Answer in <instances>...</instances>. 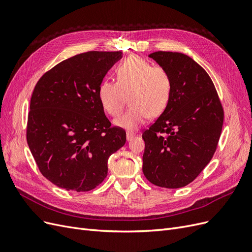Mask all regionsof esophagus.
I'll return each mask as SVG.
<instances>
[{
	"instance_id": "esophagus-1",
	"label": "esophagus",
	"mask_w": 252,
	"mask_h": 252,
	"mask_svg": "<svg viewBox=\"0 0 252 252\" xmlns=\"http://www.w3.org/2000/svg\"><path fill=\"white\" fill-rule=\"evenodd\" d=\"M135 136V133L134 132H130V131H127L126 133V138H127V141H130L132 140Z\"/></svg>"
}]
</instances>
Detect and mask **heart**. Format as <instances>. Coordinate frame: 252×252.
Here are the masks:
<instances>
[{
    "label": "heart",
    "mask_w": 252,
    "mask_h": 252,
    "mask_svg": "<svg viewBox=\"0 0 252 252\" xmlns=\"http://www.w3.org/2000/svg\"><path fill=\"white\" fill-rule=\"evenodd\" d=\"M116 77L117 82L105 79L98 84L97 97L112 117L120 116L129 97L130 107L114 121L117 126L134 130L149 117H158L166 109L172 89L166 68L130 56L118 65Z\"/></svg>",
    "instance_id": "b5f03b06"
}]
</instances>
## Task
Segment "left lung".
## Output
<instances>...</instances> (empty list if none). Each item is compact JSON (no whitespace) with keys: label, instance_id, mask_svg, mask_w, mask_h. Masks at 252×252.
I'll return each instance as SVG.
<instances>
[{"label":"left lung","instance_id":"1","mask_svg":"<svg viewBox=\"0 0 252 252\" xmlns=\"http://www.w3.org/2000/svg\"><path fill=\"white\" fill-rule=\"evenodd\" d=\"M149 58L169 72L172 89L166 109L142 134L143 172L154 185L181 188L191 183L215 155L223 106L208 73L190 57L157 51Z\"/></svg>","mask_w":252,"mask_h":252}]
</instances>
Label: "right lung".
<instances>
[{"mask_svg":"<svg viewBox=\"0 0 252 252\" xmlns=\"http://www.w3.org/2000/svg\"><path fill=\"white\" fill-rule=\"evenodd\" d=\"M121 51H88L52 67L30 100L26 139L41 173L52 184L89 191L107 177L108 158L126 132L111 126L97 87Z\"/></svg>","mask_w":252,"mask_h":252,"instance_id":"right-lung-1","label":"right lung"}]
</instances>
